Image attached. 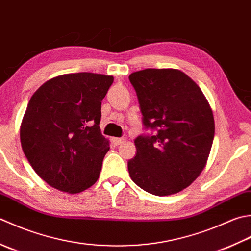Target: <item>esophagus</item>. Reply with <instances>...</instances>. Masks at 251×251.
<instances>
[{
	"mask_svg": "<svg viewBox=\"0 0 251 251\" xmlns=\"http://www.w3.org/2000/svg\"><path fill=\"white\" fill-rule=\"evenodd\" d=\"M125 141H126L125 137H112V139H111V143L116 146L122 144V143H124Z\"/></svg>",
	"mask_w": 251,
	"mask_h": 251,
	"instance_id": "esophagus-1",
	"label": "esophagus"
}]
</instances>
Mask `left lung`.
Returning <instances> with one entry per match:
<instances>
[{
	"label": "left lung",
	"instance_id": "1",
	"mask_svg": "<svg viewBox=\"0 0 251 251\" xmlns=\"http://www.w3.org/2000/svg\"><path fill=\"white\" fill-rule=\"evenodd\" d=\"M151 134L134 140L132 181L156 196L181 192L206 166L214 137L212 110L199 86L177 69L148 68L129 75Z\"/></svg>",
	"mask_w": 251,
	"mask_h": 251
}]
</instances>
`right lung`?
Instances as JSON below:
<instances>
[{"mask_svg": "<svg viewBox=\"0 0 251 251\" xmlns=\"http://www.w3.org/2000/svg\"><path fill=\"white\" fill-rule=\"evenodd\" d=\"M114 76L68 74L34 92L20 126L30 165L49 185L70 194L97 181L109 141L100 129L101 100Z\"/></svg>", "mask_w": 251, "mask_h": 251, "instance_id": "obj_1", "label": "right lung"}]
</instances>
